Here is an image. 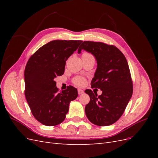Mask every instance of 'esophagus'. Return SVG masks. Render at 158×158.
<instances>
[{"instance_id":"esophagus-1","label":"esophagus","mask_w":158,"mask_h":158,"mask_svg":"<svg viewBox=\"0 0 158 158\" xmlns=\"http://www.w3.org/2000/svg\"><path fill=\"white\" fill-rule=\"evenodd\" d=\"M84 92V90H83V89H78V94H79V95L83 94Z\"/></svg>"}]
</instances>
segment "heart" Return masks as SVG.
Segmentation results:
<instances>
[{
  "instance_id": "obj_1",
  "label": "heart",
  "mask_w": 158,
  "mask_h": 158,
  "mask_svg": "<svg viewBox=\"0 0 158 158\" xmlns=\"http://www.w3.org/2000/svg\"><path fill=\"white\" fill-rule=\"evenodd\" d=\"M87 53V52H85ZM73 82L78 86H83L85 84V79L82 76H76L73 80Z\"/></svg>"
}]
</instances>
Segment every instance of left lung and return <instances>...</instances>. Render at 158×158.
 Listing matches in <instances>:
<instances>
[{"label":"left lung","instance_id":"obj_1","mask_svg":"<svg viewBox=\"0 0 158 158\" xmlns=\"http://www.w3.org/2000/svg\"><path fill=\"white\" fill-rule=\"evenodd\" d=\"M95 57L98 67L91 85L102 91V95L85 90L89 102L85 107L88 120L95 125L109 126L122 116L132 97V80L125 55L117 47L102 42L84 41L79 47Z\"/></svg>","mask_w":158,"mask_h":158}]
</instances>
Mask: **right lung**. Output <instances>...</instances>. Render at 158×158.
<instances>
[{
	"mask_svg": "<svg viewBox=\"0 0 158 158\" xmlns=\"http://www.w3.org/2000/svg\"><path fill=\"white\" fill-rule=\"evenodd\" d=\"M82 41L55 40L41 47L28 60L24 70V94L31 113L45 126L63 122L69 103L78 96L69 85L59 92L55 78L64 73L66 61Z\"/></svg>",
	"mask_w": 158,
	"mask_h": 158,
	"instance_id": "add662e5",
	"label": "right lung"
}]
</instances>
